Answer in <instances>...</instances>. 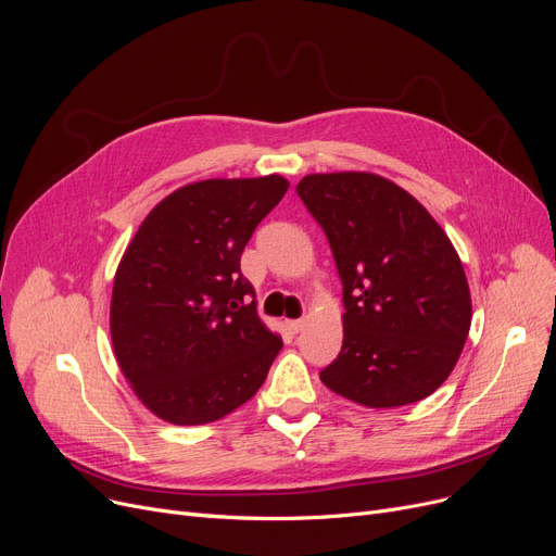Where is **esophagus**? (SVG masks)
I'll list each match as a JSON object with an SVG mask.
<instances>
[{
  "instance_id": "34e87169",
  "label": "esophagus",
  "mask_w": 556,
  "mask_h": 556,
  "mask_svg": "<svg viewBox=\"0 0 556 556\" xmlns=\"http://www.w3.org/2000/svg\"><path fill=\"white\" fill-rule=\"evenodd\" d=\"M286 327H288L290 333H300L302 327H304V319H288Z\"/></svg>"
}]
</instances>
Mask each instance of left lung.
<instances>
[{
  "label": "left lung",
  "mask_w": 556,
  "mask_h": 556,
  "mask_svg": "<svg viewBox=\"0 0 556 556\" xmlns=\"http://www.w3.org/2000/svg\"><path fill=\"white\" fill-rule=\"evenodd\" d=\"M298 193L325 229L342 281V349L319 371L367 407L426 399L453 371L471 329L462 261L424 204L376 173H313Z\"/></svg>",
  "instance_id": "obj_1"
}]
</instances>
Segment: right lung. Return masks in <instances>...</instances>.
Masks as SVG:
<instances>
[{
  "instance_id": "right-lung-1",
  "label": "right lung",
  "mask_w": 556,
  "mask_h": 556,
  "mask_svg": "<svg viewBox=\"0 0 556 556\" xmlns=\"http://www.w3.org/2000/svg\"><path fill=\"white\" fill-rule=\"evenodd\" d=\"M288 191L281 175L202 180L143 218L114 275L110 333L139 401L175 426L223 419L281 349L256 315L241 254Z\"/></svg>"
}]
</instances>
